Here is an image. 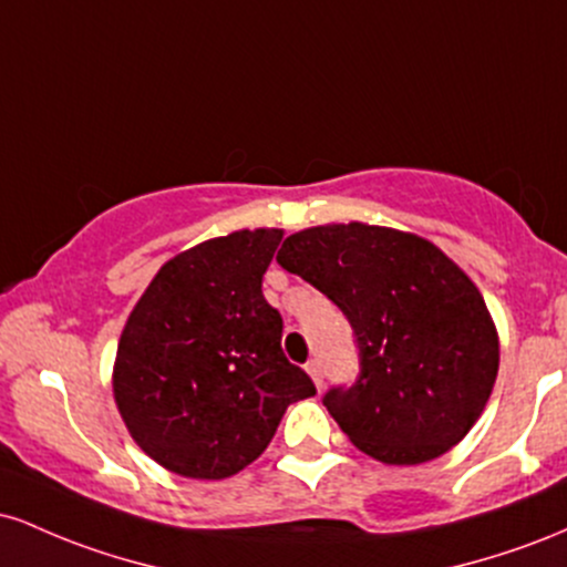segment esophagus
<instances>
[{
  "instance_id": "esophagus-1",
  "label": "esophagus",
  "mask_w": 567,
  "mask_h": 567,
  "mask_svg": "<svg viewBox=\"0 0 567 567\" xmlns=\"http://www.w3.org/2000/svg\"><path fill=\"white\" fill-rule=\"evenodd\" d=\"M306 373L311 375V381H315L317 389H322V362L317 360V357H315V360L306 362Z\"/></svg>"
}]
</instances>
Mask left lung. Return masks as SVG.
I'll return each mask as SVG.
<instances>
[{
	"mask_svg": "<svg viewBox=\"0 0 567 567\" xmlns=\"http://www.w3.org/2000/svg\"><path fill=\"white\" fill-rule=\"evenodd\" d=\"M277 264L354 330L360 375L322 402L362 453L424 464L470 434L496 383L498 333L477 285L437 245L354 220L290 234Z\"/></svg>",
	"mask_w": 567,
	"mask_h": 567,
	"instance_id": "left-lung-1",
	"label": "left lung"
}]
</instances>
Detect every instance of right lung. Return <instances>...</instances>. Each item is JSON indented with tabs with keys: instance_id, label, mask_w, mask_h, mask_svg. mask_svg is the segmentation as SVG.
<instances>
[{
	"instance_id": "right-lung-1",
	"label": "right lung",
	"mask_w": 567,
	"mask_h": 567,
	"mask_svg": "<svg viewBox=\"0 0 567 567\" xmlns=\"http://www.w3.org/2000/svg\"><path fill=\"white\" fill-rule=\"evenodd\" d=\"M282 229H243L171 258L130 311L114 400L130 437L181 477L224 480L266 451L317 389L282 354L261 282Z\"/></svg>"
}]
</instances>
